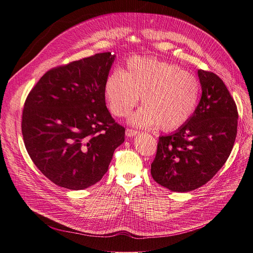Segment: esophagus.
<instances>
[{"instance_id":"34e87169","label":"esophagus","mask_w":253,"mask_h":253,"mask_svg":"<svg viewBox=\"0 0 253 253\" xmlns=\"http://www.w3.org/2000/svg\"><path fill=\"white\" fill-rule=\"evenodd\" d=\"M139 132L137 131V129H134V128H129V127H127L126 129V136H128V137H133V136H136L137 134H138Z\"/></svg>"}]
</instances>
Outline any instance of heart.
<instances>
[{
    "instance_id": "1",
    "label": "heart",
    "mask_w": 253,
    "mask_h": 253,
    "mask_svg": "<svg viewBox=\"0 0 253 253\" xmlns=\"http://www.w3.org/2000/svg\"><path fill=\"white\" fill-rule=\"evenodd\" d=\"M104 91L116 116L127 115L142 96L144 106L131 117L132 124L173 131L193 116L200 101L201 83L196 76L176 64L134 57L127 61L124 72L109 75Z\"/></svg>"
}]
</instances>
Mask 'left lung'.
Returning a JSON list of instances; mask_svg holds the SVG:
<instances>
[{"label":"left lung","mask_w":253,"mask_h":253,"mask_svg":"<svg viewBox=\"0 0 253 253\" xmlns=\"http://www.w3.org/2000/svg\"><path fill=\"white\" fill-rule=\"evenodd\" d=\"M202 98L187 124L160 136L152 177L173 192L204 186L225 165L237 133L236 104L217 75L198 70Z\"/></svg>","instance_id":"obj_1"}]
</instances>
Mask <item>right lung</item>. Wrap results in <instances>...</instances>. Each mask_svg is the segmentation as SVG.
<instances>
[{"mask_svg": "<svg viewBox=\"0 0 253 253\" xmlns=\"http://www.w3.org/2000/svg\"><path fill=\"white\" fill-rule=\"evenodd\" d=\"M115 56L101 52L53 67L29 91L22 135L30 158L57 186L83 190L109 169L126 128L105 105L104 84Z\"/></svg>", "mask_w": 253, "mask_h": 253, "instance_id": "add662e5", "label": "right lung"}]
</instances>
